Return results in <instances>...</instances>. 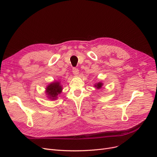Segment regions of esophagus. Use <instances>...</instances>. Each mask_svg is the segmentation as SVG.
Wrapping results in <instances>:
<instances>
[{"label":"esophagus","instance_id":"34e87169","mask_svg":"<svg viewBox=\"0 0 157 157\" xmlns=\"http://www.w3.org/2000/svg\"><path fill=\"white\" fill-rule=\"evenodd\" d=\"M72 72L74 75L78 76L79 74V70L77 68H73L72 69Z\"/></svg>","mask_w":157,"mask_h":157}]
</instances>
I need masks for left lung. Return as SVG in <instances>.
<instances>
[{"label":"left lung","instance_id":"8db88e82","mask_svg":"<svg viewBox=\"0 0 157 157\" xmlns=\"http://www.w3.org/2000/svg\"><path fill=\"white\" fill-rule=\"evenodd\" d=\"M102 85H103V83H101V82H98V83H96L94 86H95V87H96L97 89H100V88H102Z\"/></svg>","mask_w":157,"mask_h":157}]
</instances>
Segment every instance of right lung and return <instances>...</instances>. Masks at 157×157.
<instances>
[{
    "instance_id": "1",
    "label": "right lung",
    "mask_w": 157,
    "mask_h": 157,
    "mask_svg": "<svg viewBox=\"0 0 157 157\" xmlns=\"http://www.w3.org/2000/svg\"><path fill=\"white\" fill-rule=\"evenodd\" d=\"M62 87L59 81H55L49 84L46 89V93L48 97L51 100H56L58 95L61 94Z\"/></svg>"
}]
</instances>
